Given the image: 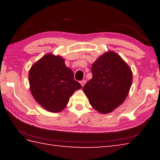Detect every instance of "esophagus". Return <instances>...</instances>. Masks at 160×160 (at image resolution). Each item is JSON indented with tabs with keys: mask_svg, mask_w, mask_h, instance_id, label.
Returning <instances> with one entry per match:
<instances>
[{
	"mask_svg": "<svg viewBox=\"0 0 160 160\" xmlns=\"http://www.w3.org/2000/svg\"><path fill=\"white\" fill-rule=\"evenodd\" d=\"M80 83L81 85H82V87H84V84H85V83H86V80H82V81H80Z\"/></svg>",
	"mask_w": 160,
	"mask_h": 160,
	"instance_id": "34e87169",
	"label": "esophagus"
}]
</instances>
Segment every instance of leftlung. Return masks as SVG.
<instances>
[{
	"label": "left lung",
	"instance_id": "obj_1",
	"mask_svg": "<svg viewBox=\"0 0 160 160\" xmlns=\"http://www.w3.org/2000/svg\"><path fill=\"white\" fill-rule=\"evenodd\" d=\"M92 78L83 91L97 111L107 114L127 98L131 89L132 73L124 60L113 52H108L93 62Z\"/></svg>",
	"mask_w": 160,
	"mask_h": 160
}]
</instances>
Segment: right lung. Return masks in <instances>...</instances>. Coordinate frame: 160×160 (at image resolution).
Returning <instances> with one entry per match:
<instances>
[{"mask_svg":"<svg viewBox=\"0 0 160 160\" xmlns=\"http://www.w3.org/2000/svg\"><path fill=\"white\" fill-rule=\"evenodd\" d=\"M29 82L33 97L40 106L50 112H60L80 84L74 80L73 72L66 67L60 56L48 53L31 67Z\"/></svg>","mask_w":160,"mask_h":160,"instance_id":"add662e5","label":"right lung"}]
</instances>
